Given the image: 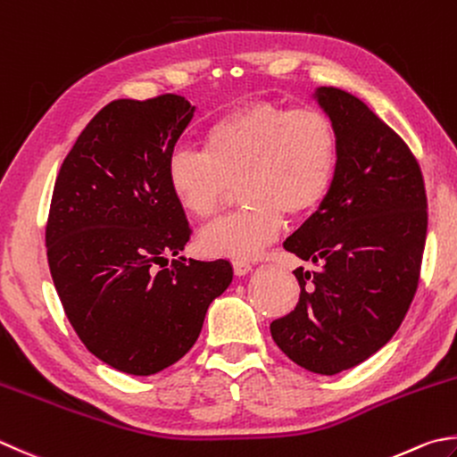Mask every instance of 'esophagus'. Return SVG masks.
Masks as SVG:
<instances>
[{"mask_svg": "<svg viewBox=\"0 0 457 457\" xmlns=\"http://www.w3.org/2000/svg\"><path fill=\"white\" fill-rule=\"evenodd\" d=\"M232 269H235L237 277H245V274L253 270V264L246 262V261H232Z\"/></svg>", "mask_w": 457, "mask_h": 457, "instance_id": "esophagus-1", "label": "esophagus"}]
</instances>
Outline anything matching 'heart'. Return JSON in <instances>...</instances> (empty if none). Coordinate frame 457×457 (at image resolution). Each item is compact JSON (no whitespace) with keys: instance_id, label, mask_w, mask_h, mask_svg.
<instances>
[{"instance_id":"b5f03b06","label":"heart","mask_w":457,"mask_h":457,"mask_svg":"<svg viewBox=\"0 0 457 457\" xmlns=\"http://www.w3.org/2000/svg\"><path fill=\"white\" fill-rule=\"evenodd\" d=\"M201 153L169 154L165 180L187 214L209 219L232 185L243 206L211 222L196 245L206 256L251 261L288 217H304L328 196L338 167V133L318 109L253 101L204 127Z\"/></svg>"}]
</instances>
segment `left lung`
Instances as JSON below:
<instances>
[{"instance_id": "1", "label": "left lung", "mask_w": 457, "mask_h": 457, "mask_svg": "<svg viewBox=\"0 0 457 457\" xmlns=\"http://www.w3.org/2000/svg\"><path fill=\"white\" fill-rule=\"evenodd\" d=\"M338 133V167L324 203L284 248L300 298L270 324L277 346L310 372L362 364L400 328L414 300L428 232L424 177L408 145L354 95L318 87Z\"/></svg>"}]
</instances>
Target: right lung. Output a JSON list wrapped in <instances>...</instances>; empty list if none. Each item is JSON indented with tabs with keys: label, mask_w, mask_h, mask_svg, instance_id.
Segmentation results:
<instances>
[{
	"label": "right lung",
	"mask_w": 457,
	"mask_h": 457,
	"mask_svg": "<svg viewBox=\"0 0 457 457\" xmlns=\"http://www.w3.org/2000/svg\"><path fill=\"white\" fill-rule=\"evenodd\" d=\"M193 115L173 93L111 101L55 180L46 228L51 278L85 348L125 374L151 376L183 358L232 282L227 261L179 256L191 227L165 169Z\"/></svg>",
	"instance_id": "right-lung-1"
}]
</instances>
